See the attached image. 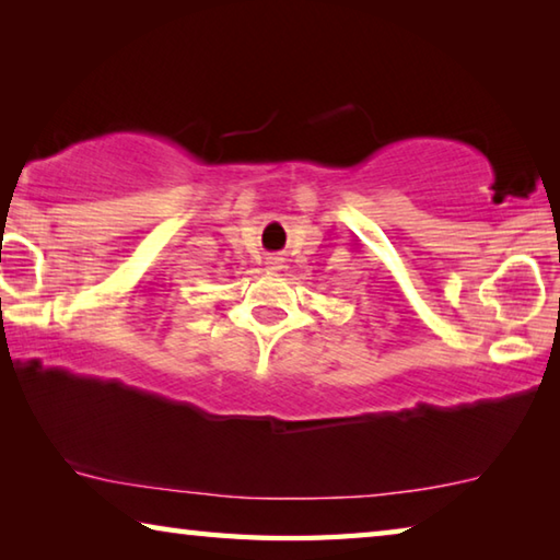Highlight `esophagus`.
<instances>
[{
  "instance_id": "esophagus-1",
  "label": "esophagus",
  "mask_w": 560,
  "mask_h": 560,
  "mask_svg": "<svg viewBox=\"0 0 560 560\" xmlns=\"http://www.w3.org/2000/svg\"><path fill=\"white\" fill-rule=\"evenodd\" d=\"M267 269L269 271H281L283 269V259L281 257H267Z\"/></svg>"
}]
</instances>
